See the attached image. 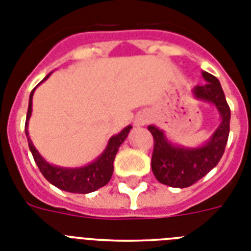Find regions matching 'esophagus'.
Here are the masks:
<instances>
[{
    "mask_svg": "<svg viewBox=\"0 0 251 251\" xmlns=\"http://www.w3.org/2000/svg\"><path fill=\"white\" fill-rule=\"evenodd\" d=\"M139 124L140 125H144V121H139Z\"/></svg>",
    "mask_w": 251,
    "mask_h": 251,
    "instance_id": "esophagus-1",
    "label": "esophagus"
}]
</instances>
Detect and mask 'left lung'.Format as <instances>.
I'll return each mask as SVG.
<instances>
[{
    "instance_id": "8db88e82",
    "label": "left lung",
    "mask_w": 251,
    "mask_h": 251,
    "mask_svg": "<svg viewBox=\"0 0 251 251\" xmlns=\"http://www.w3.org/2000/svg\"><path fill=\"white\" fill-rule=\"evenodd\" d=\"M206 83L193 89V95L200 100L209 101L217 107L222 122L211 138L202 147L185 148L174 146L166 139L164 131L150 125L148 130L153 135L152 172L158 182L174 188H185L195 184L215 168L225 153L229 134L231 109L218 78L203 71Z\"/></svg>"
}]
</instances>
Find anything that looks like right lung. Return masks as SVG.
<instances>
[{
	"instance_id": "obj_1",
	"label": "right lung",
	"mask_w": 251,
	"mask_h": 251,
	"mask_svg": "<svg viewBox=\"0 0 251 251\" xmlns=\"http://www.w3.org/2000/svg\"><path fill=\"white\" fill-rule=\"evenodd\" d=\"M50 75L51 73H49L48 76L42 79V82L46 78H49ZM34 90H36V87L32 90L29 95V104H28V112H26L25 120V135L26 139H28V146H29L30 152L33 154L34 162L37 164L42 175L52 185L71 193H90L101 188V187H104L111 180V176L113 174V161H115L116 153H117L120 146L125 142L131 126H126L125 129L119 132L117 135L112 136L109 142H108V146L105 147L104 152L97 160L93 161L91 164L86 165V166L68 169L50 165L38 153V151L34 148L33 143H32L29 135H28V121H29V117L32 115V98H33Z\"/></svg>"
}]
</instances>
